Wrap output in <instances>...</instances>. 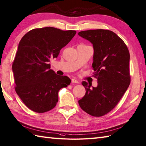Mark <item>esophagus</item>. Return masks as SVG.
Wrapping results in <instances>:
<instances>
[{"instance_id":"34e87169","label":"esophagus","mask_w":146,"mask_h":146,"mask_svg":"<svg viewBox=\"0 0 146 146\" xmlns=\"http://www.w3.org/2000/svg\"><path fill=\"white\" fill-rule=\"evenodd\" d=\"M71 82H72V83H75V84H78V82L75 79V78L71 79Z\"/></svg>"}]
</instances>
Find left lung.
I'll return each mask as SVG.
<instances>
[{"label": "left lung", "mask_w": 146, "mask_h": 146, "mask_svg": "<svg viewBox=\"0 0 146 146\" xmlns=\"http://www.w3.org/2000/svg\"><path fill=\"white\" fill-rule=\"evenodd\" d=\"M78 35L92 43L94 47L92 68L98 86L82 82L86 93L78 101L88 115L100 117L114 109L130 84V53L123 40L113 31L90 30Z\"/></svg>", "instance_id": "obj_1"}]
</instances>
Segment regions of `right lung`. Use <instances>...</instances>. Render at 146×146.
I'll list each match as a JSON object with an SVG mask.
<instances>
[{"label": "right lung", "mask_w": 146, "mask_h": 146, "mask_svg": "<svg viewBox=\"0 0 146 146\" xmlns=\"http://www.w3.org/2000/svg\"><path fill=\"white\" fill-rule=\"evenodd\" d=\"M76 33L54 27L35 28L20 40L12 66L15 90L34 112L42 113L53 109L58 101L59 90L70 84L69 77L56 75L48 62L58 58L60 50Z\"/></svg>", "instance_id": "add662e5"}]
</instances>
